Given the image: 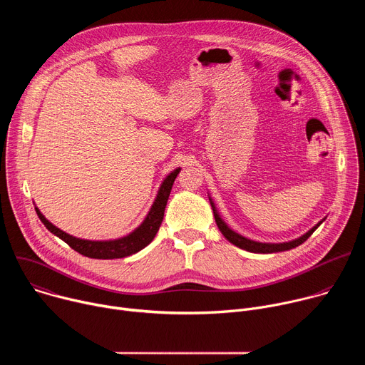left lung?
Here are the masks:
<instances>
[{
  "mask_svg": "<svg viewBox=\"0 0 365 365\" xmlns=\"http://www.w3.org/2000/svg\"><path fill=\"white\" fill-rule=\"evenodd\" d=\"M207 196H210V193H207ZM210 202H211V206H212V211H214V217H215V222L220 228V231L222 232V235L234 245H237L238 248H242L245 251H250V252H257V254H270V252H280V251H287V250H292V248H296L297 245L303 244L312 234L315 232V230L325 221V218L322 221H319L314 228H310L307 232H304L303 235H300L299 238L296 240H292V241H286V242H259V241H254V240H250L238 232H235L232 228L228 227V224L221 218L217 206L212 200V197L210 196Z\"/></svg>",
  "mask_w": 365,
  "mask_h": 365,
  "instance_id": "8db88e82",
  "label": "left lung"
}]
</instances>
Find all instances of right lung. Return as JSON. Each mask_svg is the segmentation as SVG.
Returning a JSON list of instances; mask_svg holds the SVG:
<instances>
[{
	"label": "right lung",
	"instance_id": "add662e5",
	"mask_svg": "<svg viewBox=\"0 0 365 365\" xmlns=\"http://www.w3.org/2000/svg\"><path fill=\"white\" fill-rule=\"evenodd\" d=\"M180 168L175 169L172 173H169L165 180L162 182L158 195L154 197V202L147 212L143 222L133 230L130 234L115 238V240H85L73 237L56 225L51 224L41 212L37 206L36 212L40 218V221L44 224V227L61 240H63L69 247H72L79 254L89 257V258H98V259H113V258H124L131 254L138 252L144 247H147L153 238L158 234L160 224L165 217V207L168 205V199L172 190V186L175 183L176 176L179 175Z\"/></svg>",
	"mask_w": 365,
	"mask_h": 365
}]
</instances>
